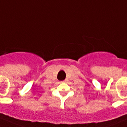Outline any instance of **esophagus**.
I'll use <instances>...</instances> for the list:
<instances>
[{
	"label": "esophagus",
	"instance_id": "1",
	"mask_svg": "<svg viewBox=\"0 0 127 127\" xmlns=\"http://www.w3.org/2000/svg\"><path fill=\"white\" fill-rule=\"evenodd\" d=\"M63 82H66V80H64Z\"/></svg>",
	"mask_w": 127,
	"mask_h": 127
}]
</instances>
